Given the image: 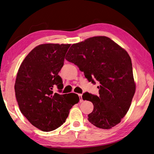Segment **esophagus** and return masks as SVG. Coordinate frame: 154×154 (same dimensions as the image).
Segmentation results:
<instances>
[{
	"instance_id": "esophagus-1",
	"label": "esophagus",
	"mask_w": 154,
	"mask_h": 154,
	"mask_svg": "<svg viewBox=\"0 0 154 154\" xmlns=\"http://www.w3.org/2000/svg\"><path fill=\"white\" fill-rule=\"evenodd\" d=\"M79 102L82 103L83 100L82 99V94H79Z\"/></svg>"
}]
</instances>
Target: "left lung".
<instances>
[{"instance_id":"1","label":"left lung","mask_w":154,"mask_h":154,"mask_svg":"<svg viewBox=\"0 0 154 154\" xmlns=\"http://www.w3.org/2000/svg\"><path fill=\"white\" fill-rule=\"evenodd\" d=\"M65 59L83 71L89 82L100 83L99 96L85 93L83 99L92 102L89 122L110 129L120 122L128 111L136 91L131 58L109 38L94 36L71 46Z\"/></svg>"}]
</instances>
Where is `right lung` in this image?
<instances>
[{
	"mask_svg": "<svg viewBox=\"0 0 154 154\" xmlns=\"http://www.w3.org/2000/svg\"><path fill=\"white\" fill-rule=\"evenodd\" d=\"M70 44H44L34 48L22 61L14 85L19 109L32 125L44 132L57 129L68 117L79 97L54 93L63 88L58 73Z\"/></svg>",
	"mask_w": 154,
	"mask_h": 154,
	"instance_id": "add662e5",
	"label": "right lung"
}]
</instances>
